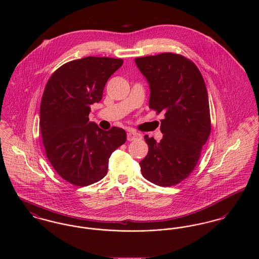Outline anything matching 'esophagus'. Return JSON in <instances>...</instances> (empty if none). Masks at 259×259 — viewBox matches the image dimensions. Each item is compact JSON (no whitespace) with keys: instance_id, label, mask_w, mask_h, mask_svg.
<instances>
[{"instance_id":"34e87169","label":"esophagus","mask_w":259,"mask_h":259,"mask_svg":"<svg viewBox=\"0 0 259 259\" xmlns=\"http://www.w3.org/2000/svg\"><path fill=\"white\" fill-rule=\"evenodd\" d=\"M141 138H142V136H141L140 134L134 132V131L127 132V141H128V142H132V141H134V140L141 139Z\"/></svg>"}]
</instances>
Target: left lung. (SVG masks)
I'll return each mask as SVG.
<instances>
[{
    "instance_id": "left-lung-1",
    "label": "left lung",
    "mask_w": 259,
    "mask_h": 259,
    "mask_svg": "<svg viewBox=\"0 0 259 259\" xmlns=\"http://www.w3.org/2000/svg\"><path fill=\"white\" fill-rule=\"evenodd\" d=\"M148 80L149 108L160 112L162 139L145 136L147 156L140 162L148 182L178 185L195 167L210 134L208 95L197 67L184 56L163 53L135 59Z\"/></svg>"
}]
</instances>
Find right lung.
I'll list each match as a JSON object with an SVG mask.
<instances>
[{"label": "right lung", "instance_id": "right-lung-1", "mask_svg": "<svg viewBox=\"0 0 259 259\" xmlns=\"http://www.w3.org/2000/svg\"><path fill=\"white\" fill-rule=\"evenodd\" d=\"M123 61L87 57L59 68L47 82L39 108L46 154L55 170L77 186L93 185L108 172L111 153L126 141L120 127L103 131L89 121L108 79Z\"/></svg>", "mask_w": 259, "mask_h": 259}]
</instances>
